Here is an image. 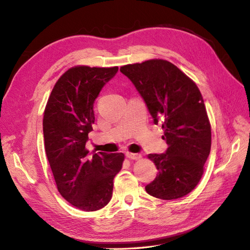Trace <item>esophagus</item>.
I'll return each instance as SVG.
<instances>
[{"label":"esophagus","instance_id":"esophagus-1","mask_svg":"<svg viewBox=\"0 0 250 250\" xmlns=\"http://www.w3.org/2000/svg\"><path fill=\"white\" fill-rule=\"evenodd\" d=\"M125 155H126V158L130 159V160H139V159L142 158L141 154H138V153H132V152H126Z\"/></svg>","mask_w":250,"mask_h":250}]
</instances>
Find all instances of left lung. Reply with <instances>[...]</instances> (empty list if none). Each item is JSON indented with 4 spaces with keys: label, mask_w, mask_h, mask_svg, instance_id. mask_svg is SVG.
I'll return each mask as SVG.
<instances>
[{
    "label": "left lung",
    "mask_w": 250,
    "mask_h": 250,
    "mask_svg": "<svg viewBox=\"0 0 250 250\" xmlns=\"http://www.w3.org/2000/svg\"><path fill=\"white\" fill-rule=\"evenodd\" d=\"M147 104L155 125H162L168 148L149 154L158 176L146 185L155 198L173 200L193 190L204 175L211 150V125L195 82L165 60L120 67Z\"/></svg>",
    "instance_id": "1"
}]
</instances>
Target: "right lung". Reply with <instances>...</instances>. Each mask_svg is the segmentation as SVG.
Masks as SVG:
<instances>
[{"label": "right lung", "mask_w": 250, "mask_h": 250, "mask_svg": "<svg viewBox=\"0 0 250 250\" xmlns=\"http://www.w3.org/2000/svg\"><path fill=\"white\" fill-rule=\"evenodd\" d=\"M118 67L75 66L57 80L43 114L45 154L57 189L69 204L91 212L105 207L124 153L88 154L85 148L95 123L94 103Z\"/></svg>", "instance_id": "1"}]
</instances>
